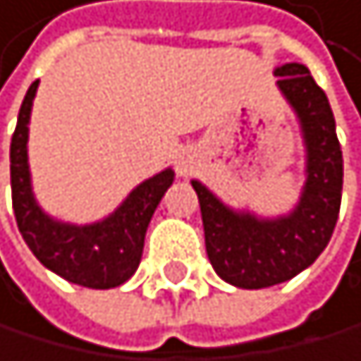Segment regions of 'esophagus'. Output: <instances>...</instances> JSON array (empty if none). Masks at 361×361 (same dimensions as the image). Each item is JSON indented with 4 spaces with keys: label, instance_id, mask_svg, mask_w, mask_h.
<instances>
[{
    "label": "esophagus",
    "instance_id": "34e87169",
    "mask_svg": "<svg viewBox=\"0 0 361 361\" xmlns=\"http://www.w3.org/2000/svg\"><path fill=\"white\" fill-rule=\"evenodd\" d=\"M175 170H177V175L179 177H188L193 173V159H191V154L188 152H179V157L175 161Z\"/></svg>",
    "mask_w": 361,
    "mask_h": 361
}]
</instances>
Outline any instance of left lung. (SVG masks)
<instances>
[{"mask_svg": "<svg viewBox=\"0 0 361 361\" xmlns=\"http://www.w3.org/2000/svg\"><path fill=\"white\" fill-rule=\"evenodd\" d=\"M276 87L300 121L304 152V186L295 207L281 216H258L233 209L198 179L204 246L214 271L230 286L258 290L283 281L316 262L334 233L343 188V157L336 121L325 92L304 64L274 68Z\"/></svg>", "mask_w": 361, "mask_h": 361, "instance_id": "1", "label": "left lung"}]
</instances>
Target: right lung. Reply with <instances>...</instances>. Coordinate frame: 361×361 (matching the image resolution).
<instances>
[{"mask_svg": "<svg viewBox=\"0 0 361 361\" xmlns=\"http://www.w3.org/2000/svg\"><path fill=\"white\" fill-rule=\"evenodd\" d=\"M39 80L32 82L18 112L11 137V193L20 235L32 253L71 283L108 290L128 281L142 258L145 233L161 198L175 182V170L166 168L137 184L119 207L94 224H66L52 219L34 195L29 173V119Z\"/></svg>", "mask_w": 361, "mask_h": 361, "instance_id": "obj_1", "label": "right lung"}]
</instances>
